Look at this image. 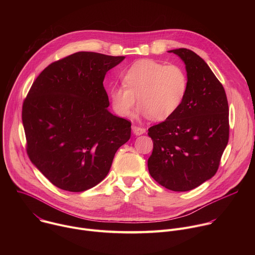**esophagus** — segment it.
Returning a JSON list of instances; mask_svg holds the SVG:
<instances>
[{
  "label": "esophagus",
  "instance_id": "obj_1",
  "mask_svg": "<svg viewBox=\"0 0 255 255\" xmlns=\"http://www.w3.org/2000/svg\"><path fill=\"white\" fill-rule=\"evenodd\" d=\"M132 132L135 135H141V134L145 133V128L137 126V125H132Z\"/></svg>",
  "mask_w": 255,
  "mask_h": 255
}]
</instances>
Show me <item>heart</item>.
<instances>
[{"label":"heart","mask_w":255,"mask_h":255,"mask_svg":"<svg viewBox=\"0 0 255 255\" xmlns=\"http://www.w3.org/2000/svg\"><path fill=\"white\" fill-rule=\"evenodd\" d=\"M122 82L124 87L110 90L114 111L122 117L130 116L138 98L142 114L155 121H164L173 116L183 104L189 88L183 68L152 59L134 62L125 71Z\"/></svg>","instance_id":"b5f03b06"}]
</instances>
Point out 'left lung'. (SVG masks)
Segmentation results:
<instances>
[{
	"instance_id": "8db88e82",
	"label": "left lung",
	"mask_w": 255,
	"mask_h": 255,
	"mask_svg": "<svg viewBox=\"0 0 255 255\" xmlns=\"http://www.w3.org/2000/svg\"><path fill=\"white\" fill-rule=\"evenodd\" d=\"M186 64L189 88L177 112L148 129L150 175L174 192L191 191L219 167L229 139L225 90L205 60L187 48L169 50Z\"/></svg>"
}]
</instances>
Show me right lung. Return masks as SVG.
Returning <instances> with one entry per match:
<instances>
[{
	"label": "right lung",
	"instance_id": "right-lung-1",
	"mask_svg": "<svg viewBox=\"0 0 255 255\" xmlns=\"http://www.w3.org/2000/svg\"><path fill=\"white\" fill-rule=\"evenodd\" d=\"M125 56L81 51L49 64L22 108L27 153L55 187L84 192L106 177L131 122L114 116L103 82Z\"/></svg>",
	"mask_w": 255,
	"mask_h": 255
}]
</instances>
